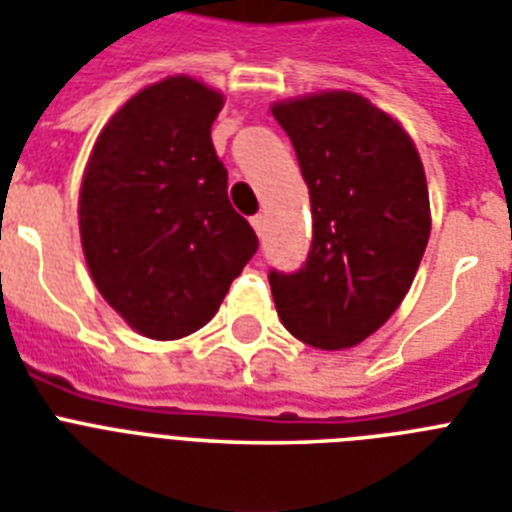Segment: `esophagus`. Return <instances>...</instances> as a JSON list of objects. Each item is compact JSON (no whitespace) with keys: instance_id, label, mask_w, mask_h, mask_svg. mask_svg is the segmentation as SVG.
Here are the masks:
<instances>
[{"instance_id":"34e87169","label":"esophagus","mask_w":512,"mask_h":512,"mask_svg":"<svg viewBox=\"0 0 512 512\" xmlns=\"http://www.w3.org/2000/svg\"><path fill=\"white\" fill-rule=\"evenodd\" d=\"M251 224H253V230H256V235H261V232H264V216L261 214L251 216Z\"/></svg>"}]
</instances>
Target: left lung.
<instances>
[{
    "instance_id": "obj_1",
    "label": "left lung",
    "mask_w": 512,
    "mask_h": 512,
    "mask_svg": "<svg viewBox=\"0 0 512 512\" xmlns=\"http://www.w3.org/2000/svg\"><path fill=\"white\" fill-rule=\"evenodd\" d=\"M312 200L298 272H269L282 325L314 349L357 346L407 296L431 235L420 155L394 118L354 92L275 102Z\"/></svg>"
}]
</instances>
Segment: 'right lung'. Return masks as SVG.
<instances>
[{
  "label": "right lung",
  "instance_id": "1",
  "mask_svg": "<svg viewBox=\"0 0 512 512\" xmlns=\"http://www.w3.org/2000/svg\"><path fill=\"white\" fill-rule=\"evenodd\" d=\"M222 105L190 76L145 87L105 124L84 171L79 230L94 285L153 341L206 325L259 248L211 142Z\"/></svg>",
  "mask_w": 512,
  "mask_h": 512
}]
</instances>
